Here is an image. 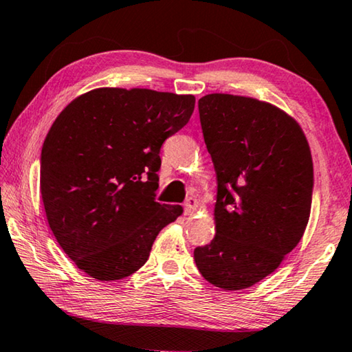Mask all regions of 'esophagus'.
I'll return each instance as SVG.
<instances>
[{
    "label": "esophagus",
    "instance_id": "esophagus-1",
    "mask_svg": "<svg viewBox=\"0 0 352 352\" xmlns=\"http://www.w3.org/2000/svg\"><path fill=\"white\" fill-rule=\"evenodd\" d=\"M197 206H199L197 199L189 197L186 200V204H184V214H186V216H192V214L197 211Z\"/></svg>",
    "mask_w": 352,
    "mask_h": 352
}]
</instances>
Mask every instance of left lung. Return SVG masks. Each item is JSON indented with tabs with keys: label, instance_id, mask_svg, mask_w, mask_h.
Here are the masks:
<instances>
[{
	"label": "left lung",
	"instance_id": "obj_1",
	"mask_svg": "<svg viewBox=\"0 0 352 352\" xmlns=\"http://www.w3.org/2000/svg\"><path fill=\"white\" fill-rule=\"evenodd\" d=\"M199 113L217 201L216 236L194 250V261L216 287H252L305 234L314 189L311 148L300 124L269 102L214 93L199 100Z\"/></svg>",
	"mask_w": 352,
	"mask_h": 352
}]
</instances>
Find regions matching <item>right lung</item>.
Wrapping results in <instances>:
<instances>
[{
    "mask_svg": "<svg viewBox=\"0 0 352 352\" xmlns=\"http://www.w3.org/2000/svg\"><path fill=\"white\" fill-rule=\"evenodd\" d=\"M192 94L98 88L57 116L41 148L40 190L58 245L99 281L146 264L180 205L155 201L163 142L186 126Z\"/></svg>",
    "mask_w": 352,
    "mask_h": 352,
    "instance_id": "add662e5",
    "label": "right lung"
}]
</instances>
